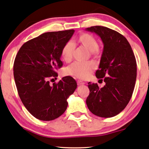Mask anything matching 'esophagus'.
I'll return each mask as SVG.
<instances>
[{
    "label": "esophagus",
    "mask_w": 149,
    "mask_h": 149,
    "mask_svg": "<svg viewBox=\"0 0 149 149\" xmlns=\"http://www.w3.org/2000/svg\"><path fill=\"white\" fill-rule=\"evenodd\" d=\"M77 85H79V86L85 84L84 81H81V80H77Z\"/></svg>",
    "instance_id": "esophagus-1"
}]
</instances>
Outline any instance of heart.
<instances>
[{"label": "heart", "instance_id": "b5f03b06", "mask_svg": "<svg viewBox=\"0 0 149 149\" xmlns=\"http://www.w3.org/2000/svg\"><path fill=\"white\" fill-rule=\"evenodd\" d=\"M77 43L86 48L89 51V54L95 58L101 55V49L98 47L96 38L92 34L83 33L76 38ZM75 51V45L72 42L69 41L65 44L61 50V56L65 62H70L72 59ZM96 68L93 61L85 63L75 62L65 69V74L79 79H86L89 77Z\"/></svg>", "mask_w": 149, "mask_h": 149}]
</instances>
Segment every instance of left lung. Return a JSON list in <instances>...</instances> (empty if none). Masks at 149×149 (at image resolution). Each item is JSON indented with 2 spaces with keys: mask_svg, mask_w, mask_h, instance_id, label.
<instances>
[{
  "mask_svg": "<svg viewBox=\"0 0 149 149\" xmlns=\"http://www.w3.org/2000/svg\"><path fill=\"white\" fill-rule=\"evenodd\" d=\"M86 30L96 33L103 43L96 76L98 79L104 77L105 82L102 88L88 83L86 104L96 116L114 117L124 109L132 96L137 72L134 54L127 39L116 31L98 26Z\"/></svg>",
  "mask_w": 149,
  "mask_h": 149,
  "instance_id": "1",
  "label": "left lung"
}]
</instances>
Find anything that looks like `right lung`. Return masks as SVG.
Listing matches in <instances>:
<instances>
[{
  "instance_id": "add662e5",
  "label": "right lung",
  "mask_w": 149,
  "mask_h": 149,
  "mask_svg": "<svg viewBox=\"0 0 149 149\" xmlns=\"http://www.w3.org/2000/svg\"><path fill=\"white\" fill-rule=\"evenodd\" d=\"M74 30L46 32L26 42L17 54L13 74L19 96L27 110L36 118L51 121L68 107V98L77 86L73 77L65 76L50 85L61 68V50Z\"/></svg>"
}]
</instances>
